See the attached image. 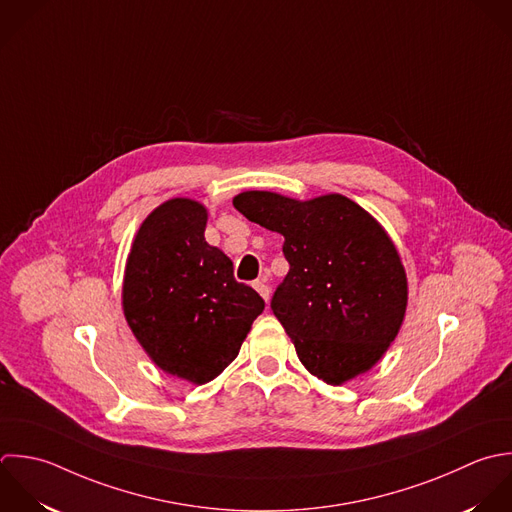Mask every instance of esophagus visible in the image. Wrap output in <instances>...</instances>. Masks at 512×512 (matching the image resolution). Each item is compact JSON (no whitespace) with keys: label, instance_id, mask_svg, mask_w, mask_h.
I'll return each instance as SVG.
<instances>
[{"label":"esophagus","instance_id":"1","mask_svg":"<svg viewBox=\"0 0 512 512\" xmlns=\"http://www.w3.org/2000/svg\"><path fill=\"white\" fill-rule=\"evenodd\" d=\"M253 287L257 289V293H259L265 301H269V285H267L265 279H257V281L253 283Z\"/></svg>","mask_w":512,"mask_h":512}]
</instances>
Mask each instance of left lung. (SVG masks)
<instances>
[{
    "label": "left lung",
    "instance_id": "1",
    "mask_svg": "<svg viewBox=\"0 0 512 512\" xmlns=\"http://www.w3.org/2000/svg\"><path fill=\"white\" fill-rule=\"evenodd\" d=\"M233 205L285 237L289 273L271 309L301 363L329 385L371 369L395 341L407 309V277L385 229L355 201H295L245 191Z\"/></svg>",
    "mask_w": 512,
    "mask_h": 512
}]
</instances>
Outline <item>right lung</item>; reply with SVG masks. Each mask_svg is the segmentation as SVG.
<instances>
[{
	"label": "right lung",
	"instance_id": "obj_1",
	"mask_svg": "<svg viewBox=\"0 0 512 512\" xmlns=\"http://www.w3.org/2000/svg\"><path fill=\"white\" fill-rule=\"evenodd\" d=\"M207 211L191 199L159 205L139 227L125 281V319L167 373L203 385L239 353L265 301L233 261L205 241Z\"/></svg>",
	"mask_w": 512,
	"mask_h": 512
}]
</instances>
